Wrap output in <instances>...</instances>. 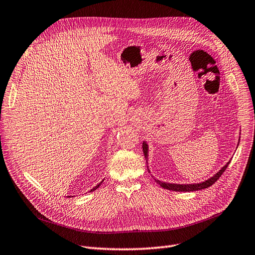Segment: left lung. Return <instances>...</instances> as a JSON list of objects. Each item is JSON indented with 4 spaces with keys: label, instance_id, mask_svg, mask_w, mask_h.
<instances>
[{
    "label": "left lung",
    "instance_id": "obj_1",
    "mask_svg": "<svg viewBox=\"0 0 255 255\" xmlns=\"http://www.w3.org/2000/svg\"><path fill=\"white\" fill-rule=\"evenodd\" d=\"M239 144H240V139H239ZM238 144V146H239ZM143 151H144V155L146 158V163H147V169L149 170L148 167V153H149V146L148 144L145 142H143ZM231 161V159H230ZM230 161L227 162V164L224 165L220 170L216 172L214 175H212L211 177H209L208 180H205L204 182L201 183H194V184H174V183H166L163 181H159L157 178H154L155 182L161 186L164 189H168V190H172V191H180V192H190V191H196V190H202V189H206V188L210 187L211 185H213L216 181L219 180V177L224 173V171L226 170V168L228 167V165L230 164Z\"/></svg>",
    "mask_w": 255,
    "mask_h": 255
}]
</instances>
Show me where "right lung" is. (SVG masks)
Returning a JSON list of instances; mask_svg holds the SVG:
<instances>
[{"instance_id": "obj_1", "label": "right lung", "mask_w": 255, "mask_h": 255, "mask_svg": "<svg viewBox=\"0 0 255 255\" xmlns=\"http://www.w3.org/2000/svg\"><path fill=\"white\" fill-rule=\"evenodd\" d=\"M103 182H104V180H103V181H102V182H101L100 184H98V185H97L96 187H93V188H92V189H91V190H90L89 192H91V191H94V190H96V189H98V187H100V186H101V184H102ZM68 197H70V196H68Z\"/></svg>"}]
</instances>
